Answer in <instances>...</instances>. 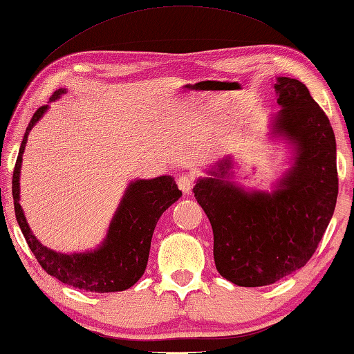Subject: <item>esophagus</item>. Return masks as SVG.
Returning <instances> with one entry per match:
<instances>
[{"instance_id": "34e87169", "label": "esophagus", "mask_w": 354, "mask_h": 354, "mask_svg": "<svg viewBox=\"0 0 354 354\" xmlns=\"http://www.w3.org/2000/svg\"><path fill=\"white\" fill-rule=\"evenodd\" d=\"M192 185H194V179L190 176H181L178 179V187L184 195H189L192 192Z\"/></svg>"}]
</instances>
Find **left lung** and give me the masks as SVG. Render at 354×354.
Segmentation results:
<instances>
[{"instance_id": "left-lung-1", "label": "left lung", "mask_w": 354, "mask_h": 354, "mask_svg": "<svg viewBox=\"0 0 354 354\" xmlns=\"http://www.w3.org/2000/svg\"><path fill=\"white\" fill-rule=\"evenodd\" d=\"M280 110L271 136L289 147V169L272 190H248L235 181V160L224 156L199 178L194 194L214 230L218 272L239 286L272 285L316 252L337 199L336 138L304 83L277 77Z\"/></svg>"}]
</instances>
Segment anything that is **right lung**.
I'll return each instance as SVG.
<instances>
[{"mask_svg":"<svg viewBox=\"0 0 354 354\" xmlns=\"http://www.w3.org/2000/svg\"><path fill=\"white\" fill-rule=\"evenodd\" d=\"M65 93V88L57 89L49 102H55ZM48 110L49 105L40 106L32 115L18 151L12 178L18 226L41 268L62 283L89 292L125 291L144 275L156 223L160 215L181 198V190L175 179L167 175L134 179L125 189L105 239L97 248L85 252L63 254L44 246L32 232L20 204V173L29 133Z\"/></svg>","mask_w":354,"mask_h":354,"instance_id":"obj_1","label":"right lung"}]
</instances>
